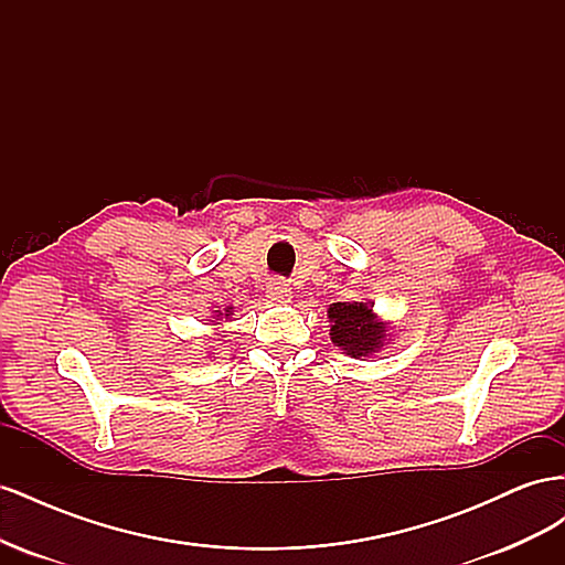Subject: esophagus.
<instances>
[{"instance_id": "obj_1", "label": "esophagus", "mask_w": 565, "mask_h": 565, "mask_svg": "<svg viewBox=\"0 0 565 565\" xmlns=\"http://www.w3.org/2000/svg\"><path fill=\"white\" fill-rule=\"evenodd\" d=\"M266 297L273 303H289L292 301V289L285 280H270L266 287Z\"/></svg>"}]
</instances>
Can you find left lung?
Here are the masks:
<instances>
[{"label":"left lung","instance_id":"obj_1","mask_svg":"<svg viewBox=\"0 0 565 565\" xmlns=\"http://www.w3.org/2000/svg\"><path fill=\"white\" fill-rule=\"evenodd\" d=\"M330 339L351 358H370L388 344L391 322L374 313V301H337L328 309Z\"/></svg>","mask_w":565,"mask_h":565}]
</instances>
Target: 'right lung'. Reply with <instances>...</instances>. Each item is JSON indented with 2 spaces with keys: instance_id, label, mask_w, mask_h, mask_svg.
<instances>
[{
  "instance_id": "add662e5",
  "label": "right lung",
  "mask_w": 565,
  "mask_h": 565,
  "mask_svg": "<svg viewBox=\"0 0 565 565\" xmlns=\"http://www.w3.org/2000/svg\"><path fill=\"white\" fill-rule=\"evenodd\" d=\"M214 316H216L214 320H221V318H226V320H228V318L233 316V306H226L224 311H214ZM214 320H212V322H214ZM214 324H218V322H214Z\"/></svg>"
}]
</instances>
